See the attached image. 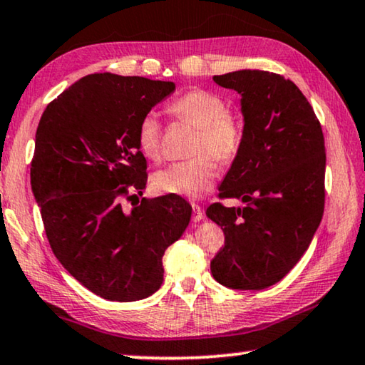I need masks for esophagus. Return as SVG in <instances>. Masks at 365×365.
Segmentation results:
<instances>
[{"instance_id":"obj_1","label":"esophagus","mask_w":365,"mask_h":365,"mask_svg":"<svg viewBox=\"0 0 365 365\" xmlns=\"http://www.w3.org/2000/svg\"><path fill=\"white\" fill-rule=\"evenodd\" d=\"M193 207V222H200L203 219V210H201L200 205H192Z\"/></svg>"}]
</instances>
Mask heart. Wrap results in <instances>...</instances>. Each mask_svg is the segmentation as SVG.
<instances>
[{"label":"heart","mask_w":365,"mask_h":365,"mask_svg":"<svg viewBox=\"0 0 365 365\" xmlns=\"http://www.w3.org/2000/svg\"><path fill=\"white\" fill-rule=\"evenodd\" d=\"M169 112L178 121L196 128L190 148L193 159L175 162L153 178L162 193L198 198L210 190L217 178L212 158L229 164L239 154L244 141V126L239 117L227 112L221 96L205 89H193L172 103ZM140 151L151 160L162 158V128L154 113H146L136 130Z\"/></svg>","instance_id":"heart-1"}]
</instances>
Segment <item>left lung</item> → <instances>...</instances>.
I'll list each match as a JSON object with an SVG mask.
<instances>
[{
  "mask_svg": "<svg viewBox=\"0 0 365 365\" xmlns=\"http://www.w3.org/2000/svg\"><path fill=\"white\" fill-rule=\"evenodd\" d=\"M214 83L242 96L244 141L219 198L244 207L207 206L225 242L211 262L219 284L259 291L279 282L307 250L325 207V140L320 121L291 79L242 69Z\"/></svg>",
  "mask_w": 365,
  "mask_h": 365,
  "instance_id": "8db88e82",
  "label": "left lung"
}]
</instances>
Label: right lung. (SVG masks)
<instances>
[{
  "label": "right lung",
  "mask_w": 365,
  "mask_h": 365,
  "mask_svg": "<svg viewBox=\"0 0 365 365\" xmlns=\"http://www.w3.org/2000/svg\"><path fill=\"white\" fill-rule=\"evenodd\" d=\"M175 91L170 81L89 74L51 101L36 133L32 193L58 262L96 296L146 299L164 281L162 257L192 217L178 195L132 201L146 188L136 130Z\"/></svg>",
  "instance_id": "obj_1"
}]
</instances>
